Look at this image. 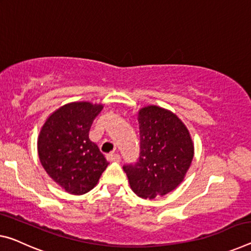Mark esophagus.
<instances>
[{
    "label": "esophagus",
    "mask_w": 251,
    "mask_h": 251,
    "mask_svg": "<svg viewBox=\"0 0 251 251\" xmlns=\"http://www.w3.org/2000/svg\"><path fill=\"white\" fill-rule=\"evenodd\" d=\"M106 158L108 161H114V162H119L121 161V155L117 153H109L106 155Z\"/></svg>",
    "instance_id": "obj_1"
}]
</instances>
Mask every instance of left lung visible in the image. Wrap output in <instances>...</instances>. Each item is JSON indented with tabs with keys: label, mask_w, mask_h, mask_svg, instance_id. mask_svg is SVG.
<instances>
[{
	"label": "left lung",
	"mask_w": 251,
	"mask_h": 251,
	"mask_svg": "<svg viewBox=\"0 0 251 251\" xmlns=\"http://www.w3.org/2000/svg\"><path fill=\"white\" fill-rule=\"evenodd\" d=\"M140 157L123 166L135 194L143 199L165 196L184 178L194 155L185 125L172 111L147 106L138 111Z\"/></svg>",
	"instance_id": "left-lung-1"
}]
</instances>
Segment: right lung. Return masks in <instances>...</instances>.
Listing matches in <instances>:
<instances>
[{
  "mask_svg": "<svg viewBox=\"0 0 251 251\" xmlns=\"http://www.w3.org/2000/svg\"><path fill=\"white\" fill-rule=\"evenodd\" d=\"M102 105L70 102L49 116L38 138L40 162L67 192L81 196L98 183L108 162L89 140V129Z\"/></svg>",
  "mask_w": 251,
  "mask_h": 251,
  "instance_id": "right-lung-1",
  "label": "right lung"
}]
</instances>
